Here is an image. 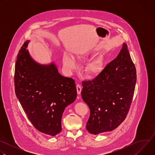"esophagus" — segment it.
I'll list each match as a JSON object with an SVG mask.
<instances>
[{"mask_svg": "<svg viewBox=\"0 0 155 155\" xmlns=\"http://www.w3.org/2000/svg\"><path fill=\"white\" fill-rule=\"evenodd\" d=\"M76 87H77V94H80L81 91V86H80V84H77V86H76Z\"/></svg>", "mask_w": 155, "mask_h": 155, "instance_id": "esophagus-1", "label": "esophagus"}]
</instances>
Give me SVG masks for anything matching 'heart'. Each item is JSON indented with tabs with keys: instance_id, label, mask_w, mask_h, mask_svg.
<instances>
[{
	"instance_id": "1",
	"label": "heart",
	"mask_w": 155,
	"mask_h": 155,
	"mask_svg": "<svg viewBox=\"0 0 155 155\" xmlns=\"http://www.w3.org/2000/svg\"><path fill=\"white\" fill-rule=\"evenodd\" d=\"M93 51L91 50H84L77 53L74 58L68 53H64L62 56V63L65 68L68 71H74L77 68V63L84 62L89 59L93 55ZM105 68V61L101 56L96 57L87 62L85 67V73L87 76L94 79L99 77L104 72Z\"/></svg>"
}]
</instances>
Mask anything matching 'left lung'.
I'll use <instances>...</instances> for the list:
<instances>
[{
	"mask_svg": "<svg viewBox=\"0 0 155 155\" xmlns=\"http://www.w3.org/2000/svg\"><path fill=\"white\" fill-rule=\"evenodd\" d=\"M136 70L126 43L118 56L92 81H84L81 94L90 109L86 128L95 135L116 129L126 118L134 96Z\"/></svg>",
	"mask_w": 155,
	"mask_h": 155,
	"instance_id": "8db88e82",
	"label": "left lung"
}]
</instances>
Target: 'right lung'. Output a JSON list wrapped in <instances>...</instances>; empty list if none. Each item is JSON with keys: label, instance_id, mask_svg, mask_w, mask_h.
Wrapping results in <instances>:
<instances>
[{"label": "right lung", "instance_id": "right-lung-1", "mask_svg": "<svg viewBox=\"0 0 155 155\" xmlns=\"http://www.w3.org/2000/svg\"><path fill=\"white\" fill-rule=\"evenodd\" d=\"M27 40L18 54L15 93L29 120L40 132L55 136L62 130L65 108L77 97L75 81L61 75L54 62L41 64L31 56Z\"/></svg>", "mask_w": 155, "mask_h": 155}]
</instances>
